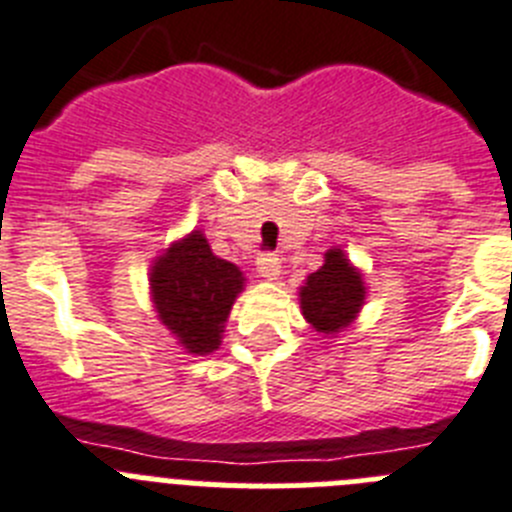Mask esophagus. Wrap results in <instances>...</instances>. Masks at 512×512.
<instances>
[{"label": "esophagus", "mask_w": 512, "mask_h": 512, "mask_svg": "<svg viewBox=\"0 0 512 512\" xmlns=\"http://www.w3.org/2000/svg\"><path fill=\"white\" fill-rule=\"evenodd\" d=\"M257 273L267 280H275L280 275V257L275 252H262L257 257Z\"/></svg>", "instance_id": "esophagus-1"}]
</instances>
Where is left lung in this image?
Masks as SVG:
<instances>
[{"mask_svg":"<svg viewBox=\"0 0 512 512\" xmlns=\"http://www.w3.org/2000/svg\"><path fill=\"white\" fill-rule=\"evenodd\" d=\"M365 301L362 278L342 250L326 252L324 265L308 275L301 288V308L308 324L321 334L344 329Z\"/></svg>","mask_w":512,"mask_h":512,"instance_id":"8db88e82","label":"left lung"}]
</instances>
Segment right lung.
Masks as SVG:
<instances>
[{"instance_id": "obj_1", "label": "right lung", "mask_w": 512, "mask_h": 512, "mask_svg": "<svg viewBox=\"0 0 512 512\" xmlns=\"http://www.w3.org/2000/svg\"><path fill=\"white\" fill-rule=\"evenodd\" d=\"M242 280L237 265L216 257L204 234L193 232L155 262L150 283L160 321L188 352L206 354L219 347Z\"/></svg>"}]
</instances>
